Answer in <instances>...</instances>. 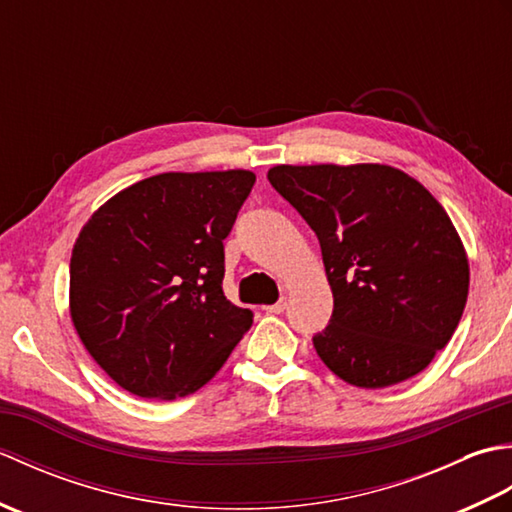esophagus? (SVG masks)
I'll return each instance as SVG.
<instances>
[{
  "mask_svg": "<svg viewBox=\"0 0 512 512\" xmlns=\"http://www.w3.org/2000/svg\"><path fill=\"white\" fill-rule=\"evenodd\" d=\"M264 310L268 314H281V312L286 310V299H279L277 303H273V306H264Z\"/></svg>",
  "mask_w": 512,
  "mask_h": 512,
  "instance_id": "obj_1",
  "label": "esophagus"
}]
</instances>
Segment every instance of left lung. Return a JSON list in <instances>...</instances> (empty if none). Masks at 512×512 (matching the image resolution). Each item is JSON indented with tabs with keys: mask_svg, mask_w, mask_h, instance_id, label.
<instances>
[{
	"mask_svg": "<svg viewBox=\"0 0 512 512\" xmlns=\"http://www.w3.org/2000/svg\"><path fill=\"white\" fill-rule=\"evenodd\" d=\"M268 180L319 237L334 297L312 336L321 361L363 389L420 374L469 297V259L442 204L387 165H277Z\"/></svg>",
	"mask_w": 512,
	"mask_h": 512,
	"instance_id": "left-lung-1",
	"label": "left lung"
}]
</instances>
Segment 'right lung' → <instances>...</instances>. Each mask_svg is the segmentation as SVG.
<instances>
[{
	"instance_id": "add662e5",
	"label": "right lung",
	"mask_w": 512,
	"mask_h": 512,
	"mask_svg": "<svg viewBox=\"0 0 512 512\" xmlns=\"http://www.w3.org/2000/svg\"><path fill=\"white\" fill-rule=\"evenodd\" d=\"M253 184L244 169L160 173L116 193L81 228L72 323L129 394H193L253 325V312L222 290L224 239Z\"/></svg>"
}]
</instances>
